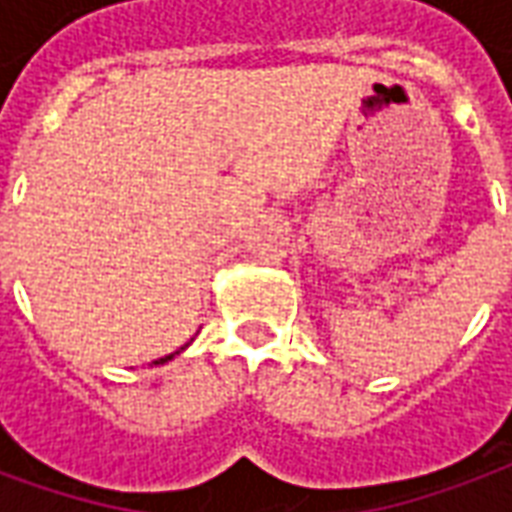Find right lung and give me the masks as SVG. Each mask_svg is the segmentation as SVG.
<instances>
[{
  "instance_id": "right-lung-1",
  "label": "right lung",
  "mask_w": 512,
  "mask_h": 512,
  "mask_svg": "<svg viewBox=\"0 0 512 512\" xmlns=\"http://www.w3.org/2000/svg\"><path fill=\"white\" fill-rule=\"evenodd\" d=\"M182 349H185V346H182ZM174 354H179V352H174ZM174 354H169V357H160V360H155V365H163V363H169L171 357H174Z\"/></svg>"
}]
</instances>
